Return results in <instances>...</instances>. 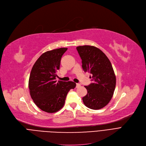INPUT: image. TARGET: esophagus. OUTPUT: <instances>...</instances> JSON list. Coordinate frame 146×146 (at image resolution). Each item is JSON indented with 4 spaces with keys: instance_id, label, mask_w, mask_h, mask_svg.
<instances>
[{
    "instance_id": "esophagus-1",
    "label": "esophagus",
    "mask_w": 146,
    "mask_h": 146,
    "mask_svg": "<svg viewBox=\"0 0 146 146\" xmlns=\"http://www.w3.org/2000/svg\"><path fill=\"white\" fill-rule=\"evenodd\" d=\"M80 86V84H79V83H76V88H79Z\"/></svg>"
}]
</instances>
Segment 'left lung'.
<instances>
[{
  "label": "left lung",
  "mask_w": 146,
  "mask_h": 146,
  "mask_svg": "<svg viewBox=\"0 0 146 146\" xmlns=\"http://www.w3.org/2000/svg\"><path fill=\"white\" fill-rule=\"evenodd\" d=\"M76 49L83 70L91 74L92 81L85 86L88 94L83 97V102L92 110L101 109L110 102L115 88L116 77L111 63L101 50L94 46H79Z\"/></svg>",
  "instance_id": "obj_1"
}]
</instances>
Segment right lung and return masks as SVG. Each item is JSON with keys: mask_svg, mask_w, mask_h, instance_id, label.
I'll return each instance as SVG.
<instances>
[{"mask_svg": "<svg viewBox=\"0 0 146 146\" xmlns=\"http://www.w3.org/2000/svg\"><path fill=\"white\" fill-rule=\"evenodd\" d=\"M67 48H60L43 53L38 58L29 79L30 95L41 110L52 113L63 106L68 91L76 87L73 82L56 80L60 61Z\"/></svg>", "mask_w": 146, "mask_h": 146, "instance_id": "1", "label": "right lung"}]
</instances>
